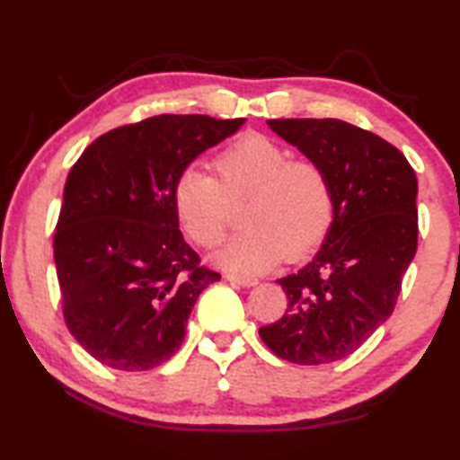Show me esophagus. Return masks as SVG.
<instances>
[{
	"mask_svg": "<svg viewBox=\"0 0 460 460\" xmlns=\"http://www.w3.org/2000/svg\"><path fill=\"white\" fill-rule=\"evenodd\" d=\"M225 278H227V282L243 286V288H252V286L258 284V279H255V278H245V276H235V274H227Z\"/></svg>",
	"mask_w": 460,
	"mask_h": 460,
	"instance_id": "34e87169",
	"label": "esophagus"
}]
</instances>
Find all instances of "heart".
Wrapping results in <instances>:
<instances>
[{
    "label": "heart",
    "mask_w": 460,
    "mask_h": 460,
    "mask_svg": "<svg viewBox=\"0 0 460 460\" xmlns=\"http://www.w3.org/2000/svg\"><path fill=\"white\" fill-rule=\"evenodd\" d=\"M219 181L186 168L174 184V207L186 233L215 247L229 227L231 202L249 199L241 215L245 231L217 253V263L237 274H260L288 260H302L332 223V189L313 160H290L282 146L249 134L217 155Z\"/></svg>",
    "instance_id": "1"
}]
</instances>
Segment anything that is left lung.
I'll use <instances>...</instances> for the list:
<instances>
[{"label":"left lung","mask_w":460,"mask_h":460,"mask_svg":"<svg viewBox=\"0 0 460 460\" xmlns=\"http://www.w3.org/2000/svg\"><path fill=\"white\" fill-rule=\"evenodd\" d=\"M324 168L332 223L321 252L278 284L288 308L260 337L279 359L323 365L355 353L394 313L418 247V181L403 154L341 119H270Z\"/></svg>","instance_id":"obj_1"}]
</instances>
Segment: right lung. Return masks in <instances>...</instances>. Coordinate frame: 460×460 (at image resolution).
Masks as SVG:
<instances>
[{
	"label": "right lung",
	"mask_w": 460,
	"mask_h": 460,
	"mask_svg": "<svg viewBox=\"0 0 460 460\" xmlns=\"http://www.w3.org/2000/svg\"><path fill=\"white\" fill-rule=\"evenodd\" d=\"M243 121L154 115L97 137L68 172L54 233L62 314L107 367L168 361L199 294L221 279L178 229L174 184Z\"/></svg>",
	"instance_id": "obj_1"
}]
</instances>
